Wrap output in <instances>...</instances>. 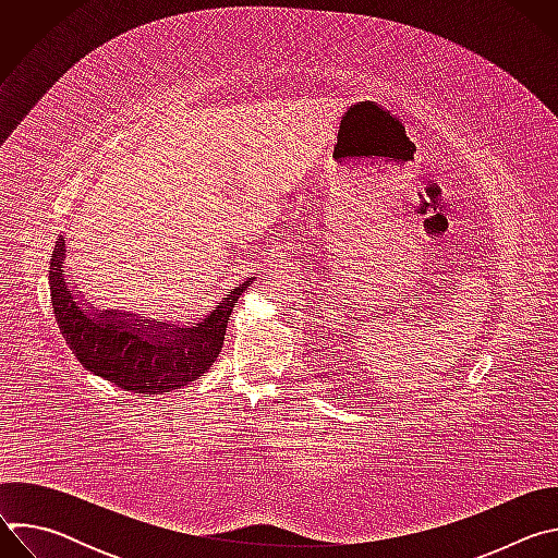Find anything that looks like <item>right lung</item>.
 I'll use <instances>...</instances> for the list:
<instances>
[{
    "label": "right lung",
    "mask_w": 558,
    "mask_h": 558,
    "mask_svg": "<svg viewBox=\"0 0 558 558\" xmlns=\"http://www.w3.org/2000/svg\"><path fill=\"white\" fill-rule=\"evenodd\" d=\"M65 243L59 235L50 258V300L65 344L95 375L119 388L166 395L198 379L218 357L227 320L245 287H235L203 320L190 329L134 320L132 313H97L82 304L63 280Z\"/></svg>",
    "instance_id": "add662e5"
}]
</instances>
